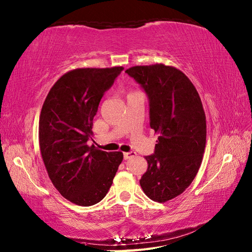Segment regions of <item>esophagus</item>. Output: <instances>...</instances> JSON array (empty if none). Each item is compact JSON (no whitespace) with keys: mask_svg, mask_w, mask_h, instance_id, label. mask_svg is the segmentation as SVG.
Masks as SVG:
<instances>
[{"mask_svg":"<svg viewBox=\"0 0 252 252\" xmlns=\"http://www.w3.org/2000/svg\"><path fill=\"white\" fill-rule=\"evenodd\" d=\"M135 156H136V153H134V151H131V153H125V154H124V158H125V160L131 159V158L135 157Z\"/></svg>","mask_w":252,"mask_h":252,"instance_id":"1","label":"esophagus"}]
</instances>
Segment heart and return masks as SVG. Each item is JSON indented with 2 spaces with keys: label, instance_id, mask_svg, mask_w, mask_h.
Masks as SVG:
<instances>
[{
  "label": "heart",
  "instance_id": "1",
  "mask_svg": "<svg viewBox=\"0 0 252 252\" xmlns=\"http://www.w3.org/2000/svg\"><path fill=\"white\" fill-rule=\"evenodd\" d=\"M134 92H136V91H131L130 93H134ZM130 93H128V94H130Z\"/></svg>",
  "mask_w": 252,
  "mask_h": 252
}]
</instances>
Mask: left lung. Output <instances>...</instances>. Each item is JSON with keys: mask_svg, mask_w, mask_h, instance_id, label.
Wrapping results in <instances>:
<instances>
[{"mask_svg": "<svg viewBox=\"0 0 252 252\" xmlns=\"http://www.w3.org/2000/svg\"><path fill=\"white\" fill-rule=\"evenodd\" d=\"M149 98L150 127L159 134L155 154L139 180L145 194L159 203L181 194L201 166L206 145V117L194 85L174 66L137 65L126 71Z\"/></svg>", "mask_w": 252, "mask_h": 252, "instance_id": "8db88e82", "label": "left lung"}]
</instances>
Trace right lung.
I'll return each instance as SVG.
<instances>
[{
  "label": "right lung",
  "instance_id": "obj_1",
  "mask_svg": "<svg viewBox=\"0 0 252 252\" xmlns=\"http://www.w3.org/2000/svg\"><path fill=\"white\" fill-rule=\"evenodd\" d=\"M122 66L75 68L51 87L39 116L40 154L56 189L76 205L102 201L113 184L124 154L106 153L87 142L104 92Z\"/></svg>",
  "mask_w": 252,
  "mask_h": 252
}]
</instances>
